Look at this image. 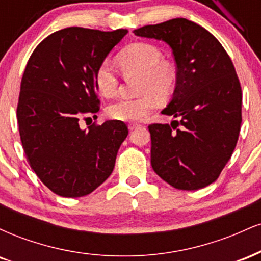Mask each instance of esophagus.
<instances>
[{"instance_id":"1","label":"esophagus","mask_w":261,"mask_h":261,"mask_svg":"<svg viewBox=\"0 0 261 261\" xmlns=\"http://www.w3.org/2000/svg\"><path fill=\"white\" fill-rule=\"evenodd\" d=\"M140 126H141V124H139V122H130V124H128V128H130V130H135V128H137Z\"/></svg>"}]
</instances>
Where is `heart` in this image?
Wrapping results in <instances>:
<instances>
[{"instance_id":"b5f03b06","label":"heart","mask_w":261,"mask_h":261,"mask_svg":"<svg viewBox=\"0 0 261 261\" xmlns=\"http://www.w3.org/2000/svg\"><path fill=\"white\" fill-rule=\"evenodd\" d=\"M125 74H140L134 99H119L107 108V115L116 121H136L157 106V98L168 99L175 91L178 73L173 62L163 60L162 50L154 44L136 41L125 46L116 56ZM94 85L104 97H114L119 88V79L109 61L98 65Z\"/></svg>"}]
</instances>
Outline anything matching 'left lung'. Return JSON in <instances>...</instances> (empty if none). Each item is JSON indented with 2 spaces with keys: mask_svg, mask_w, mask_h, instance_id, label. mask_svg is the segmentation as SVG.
I'll return each mask as SVG.
<instances>
[{
  "mask_svg": "<svg viewBox=\"0 0 261 261\" xmlns=\"http://www.w3.org/2000/svg\"><path fill=\"white\" fill-rule=\"evenodd\" d=\"M166 41L176 64L173 99L162 112L172 124L148 125L152 168L179 190L217 180L234 151L242 124V88L232 60L201 25L174 18L135 29Z\"/></svg>",
  "mask_w": 261,
  "mask_h": 261,
  "instance_id": "obj_1",
  "label": "left lung"
}]
</instances>
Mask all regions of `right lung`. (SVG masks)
Wrapping results in <instances>:
<instances>
[{
  "label": "right lung",
  "instance_id": "add662e5",
  "mask_svg": "<svg viewBox=\"0 0 261 261\" xmlns=\"http://www.w3.org/2000/svg\"><path fill=\"white\" fill-rule=\"evenodd\" d=\"M126 33L61 29L35 47L25 66L17 106L20 141L31 168L60 196H85L103 184L126 139L122 121L80 127L99 110L95 68Z\"/></svg>",
  "mask_w": 261,
  "mask_h": 261
}]
</instances>
